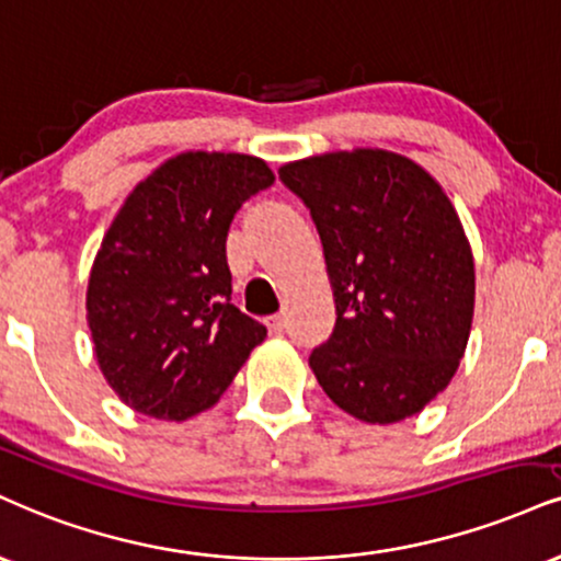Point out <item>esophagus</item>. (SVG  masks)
Instances as JSON below:
<instances>
[{"label": "esophagus", "instance_id": "obj_1", "mask_svg": "<svg viewBox=\"0 0 561 561\" xmlns=\"http://www.w3.org/2000/svg\"><path fill=\"white\" fill-rule=\"evenodd\" d=\"M266 327H268V332H272V334H282V332H285V327H287L285 313L268 316V319H266Z\"/></svg>", "mask_w": 561, "mask_h": 561}]
</instances>
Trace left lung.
I'll use <instances>...</instances> for the list:
<instances>
[{"label": "left lung", "instance_id": "obj_1", "mask_svg": "<svg viewBox=\"0 0 561 561\" xmlns=\"http://www.w3.org/2000/svg\"><path fill=\"white\" fill-rule=\"evenodd\" d=\"M279 180L310 208L334 289V332L308 360L321 389L366 423L421 413L473 323V253L447 193L381 148L289 161Z\"/></svg>", "mask_w": 561, "mask_h": 561}]
</instances>
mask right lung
<instances>
[{
  "label": "right lung",
  "instance_id": "right-lung-1",
  "mask_svg": "<svg viewBox=\"0 0 561 561\" xmlns=\"http://www.w3.org/2000/svg\"><path fill=\"white\" fill-rule=\"evenodd\" d=\"M274 172L248 153L185 151L135 185L101 240L85 310L127 408L185 421L225 394L266 327L232 306L227 232Z\"/></svg>",
  "mask_w": 561,
  "mask_h": 561
}]
</instances>
